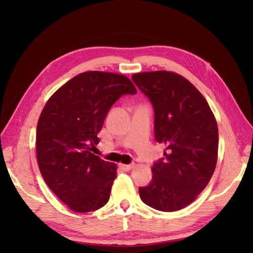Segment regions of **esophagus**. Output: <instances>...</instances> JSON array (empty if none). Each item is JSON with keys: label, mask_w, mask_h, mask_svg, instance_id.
<instances>
[{"label": "esophagus", "mask_w": 253, "mask_h": 253, "mask_svg": "<svg viewBox=\"0 0 253 253\" xmlns=\"http://www.w3.org/2000/svg\"><path fill=\"white\" fill-rule=\"evenodd\" d=\"M120 168L123 170L128 171V170H130V169H132L133 168H135V164H120Z\"/></svg>", "instance_id": "obj_1"}]
</instances>
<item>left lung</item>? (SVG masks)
<instances>
[{"label": "left lung", "mask_w": 253, "mask_h": 253, "mask_svg": "<svg viewBox=\"0 0 253 253\" xmlns=\"http://www.w3.org/2000/svg\"><path fill=\"white\" fill-rule=\"evenodd\" d=\"M131 78L151 101L155 140L166 147L164 160L151 169V182L139 188V195L159 211H178L196 200L215 170V116L200 91L181 75L157 71Z\"/></svg>", "instance_id": "8db88e82"}]
</instances>
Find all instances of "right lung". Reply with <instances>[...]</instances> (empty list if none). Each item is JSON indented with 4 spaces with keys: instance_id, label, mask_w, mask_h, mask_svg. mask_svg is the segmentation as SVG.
I'll return each mask as SVG.
<instances>
[{
    "instance_id": "obj_1",
    "label": "right lung",
    "mask_w": 253,
    "mask_h": 253,
    "mask_svg": "<svg viewBox=\"0 0 253 253\" xmlns=\"http://www.w3.org/2000/svg\"><path fill=\"white\" fill-rule=\"evenodd\" d=\"M137 89L124 75L84 72L47 100L37 125V161L40 173L55 196L74 212L104 207L110 199L117 165L91 150L111 106Z\"/></svg>"
}]
</instances>
